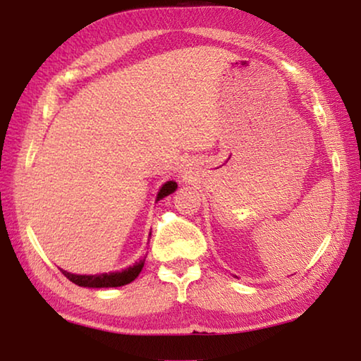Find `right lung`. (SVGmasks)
<instances>
[{
	"mask_svg": "<svg viewBox=\"0 0 361 361\" xmlns=\"http://www.w3.org/2000/svg\"><path fill=\"white\" fill-rule=\"evenodd\" d=\"M176 189L175 181H167L166 185L161 188V191L157 194V200H161L166 195L172 194ZM145 259H140L132 267H127L121 272H111V274H100V276H76V274H70L66 271H62L63 276L70 280V282L76 283L79 286H87V288H113V286H122L133 282L138 277V274L142 272Z\"/></svg>",
	"mask_w": 361,
	"mask_h": 361,
	"instance_id": "right-lung-1",
	"label": "right lung"
}]
</instances>
